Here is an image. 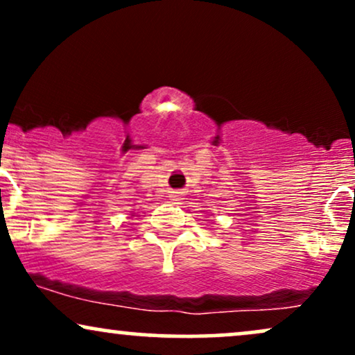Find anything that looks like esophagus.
Instances as JSON below:
<instances>
[{"label": "esophagus", "instance_id": "1", "mask_svg": "<svg viewBox=\"0 0 355 355\" xmlns=\"http://www.w3.org/2000/svg\"><path fill=\"white\" fill-rule=\"evenodd\" d=\"M172 200L180 202L182 200V191H172Z\"/></svg>", "mask_w": 355, "mask_h": 355}]
</instances>
